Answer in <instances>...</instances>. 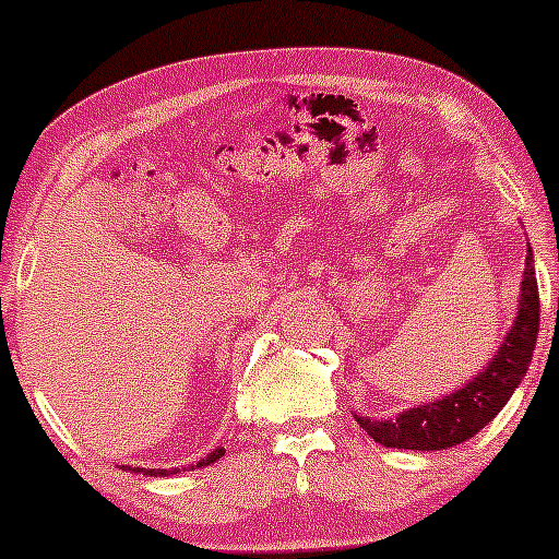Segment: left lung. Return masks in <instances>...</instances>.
Instances as JSON below:
<instances>
[{
  "instance_id": "obj_1",
  "label": "left lung",
  "mask_w": 559,
  "mask_h": 559,
  "mask_svg": "<svg viewBox=\"0 0 559 559\" xmlns=\"http://www.w3.org/2000/svg\"><path fill=\"white\" fill-rule=\"evenodd\" d=\"M538 324V281H535L533 251L527 246L520 311H516L514 326L509 330L503 346L498 348L487 370L449 397L405 411V414L394 416L392 421H373L368 416H354V419L376 443L389 449L441 452V449L465 443L503 411L514 389L522 384L535 352Z\"/></svg>"
}]
</instances>
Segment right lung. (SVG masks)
I'll return each instance as SVG.
<instances>
[{
  "label": "right lung",
  "mask_w": 559,
  "mask_h": 559,
  "mask_svg": "<svg viewBox=\"0 0 559 559\" xmlns=\"http://www.w3.org/2000/svg\"><path fill=\"white\" fill-rule=\"evenodd\" d=\"M218 456H224V449H216V452H211L205 456V460H200L197 462V467H202V465H211V462H216ZM140 471H143V476H162V471H151V467H140Z\"/></svg>",
  "instance_id": "obj_1"
}]
</instances>
